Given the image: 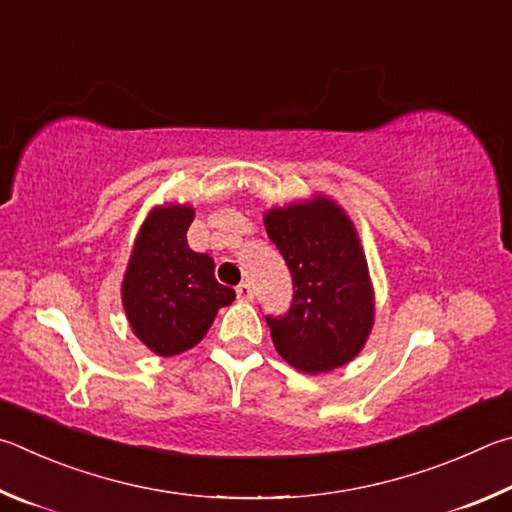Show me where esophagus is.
<instances>
[{"label":"esophagus","mask_w":512,"mask_h":512,"mask_svg":"<svg viewBox=\"0 0 512 512\" xmlns=\"http://www.w3.org/2000/svg\"><path fill=\"white\" fill-rule=\"evenodd\" d=\"M236 294H238L240 301H251V299H254V292H251V285L245 283V281H242V283L238 285Z\"/></svg>","instance_id":"obj_1"}]
</instances>
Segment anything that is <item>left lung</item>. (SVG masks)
Listing matches in <instances>:
<instances>
[{
    "label": "left lung",
    "instance_id": "8db88e82",
    "mask_svg": "<svg viewBox=\"0 0 512 512\" xmlns=\"http://www.w3.org/2000/svg\"><path fill=\"white\" fill-rule=\"evenodd\" d=\"M267 236L290 267L294 294L285 315H267L276 351L303 373L344 366L373 326V290L351 220L328 197L272 209Z\"/></svg>",
    "mask_w": 512,
    "mask_h": 512
}]
</instances>
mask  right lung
Returning a JSON list of instances; mask_svg holds the SVG:
<instances>
[{
    "mask_svg": "<svg viewBox=\"0 0 512 512\" xmlns=\"http://www.w3.org/2000/svg\"><path fill=\"white\" fill-rule=\"evenodd\" d=\"M191 222V206L152 211L123 279V306L134 335L164 357L193 348L215 312L236 299V292L215 281L213 258L188 247Z\"/></svg>",
    "mask_w": 512,
    "mask_h": 512,
    "instance_id": "obj_1",
    "label": "right lung"
}]
</instances>
